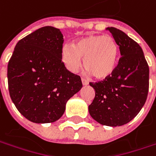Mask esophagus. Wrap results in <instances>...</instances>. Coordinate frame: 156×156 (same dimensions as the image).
I'll list each match as a JSON object with an SVG mask.
<instances>
[{
    "label": "esophagus",
    "mask_w": 156,
    "mask_h": 156,
    "mask_svg": "<svg viewBox=\"0 0 156 156\" xmlns=\"http://www.w3.org/2000/svg\"><path fill=\"white\" fill-rule=\"evenodd\" d=\"M81 82H82V85H84V86H86V85L88 84V81H87L86 79H84V78L81 79Z\"/></svg>",
    "instance_id": "esophagus-1"
}]
</instances>
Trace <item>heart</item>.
I'll use <instances>...</instances> for the list:
<instances>
[{"label": "heart", "instance_id": "heart-1", "mask_svg": "<svg viewBox=\"0 0 156 156\" xmlns=\"http://www.w3.org/2000/svg\"><path fill=\"white\" fill-rule=\"evenodd\" d=\"M66 69L77 72L83 58V66L97 79H106L116 69L119 47L110 35H88L75 41L72 46H64L61 53Z\"/></svg>", "mask_w": 156, "mask_h": 156}]
</instances>
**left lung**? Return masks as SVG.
Returning <instances> with one entry per match:
<instances>
[{
	"label": "left lung",
	"instance_id": "1",
	"mask_svg": "<svg viewBox=\"0 0 156 156\" xmlns=\"http://www.w3.org/2000/svg\"><path fill=\"white\" fill-rule=\"evenodd\" d=\"M122 57L113 75L89 85L95 91L88 106L91 117L101 125L117 127L133 120L144 106L148 93L149 68L140 45L115 27H107Z\"/></svg>",
	"mask_w": 156,
	"mask_h": 156
}]
</instances>
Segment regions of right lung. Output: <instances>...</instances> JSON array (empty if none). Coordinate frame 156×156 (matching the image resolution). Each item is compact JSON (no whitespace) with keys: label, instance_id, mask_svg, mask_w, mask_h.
<instances>
[{"label":"right lung","instance_id":"1","mask_svg":"<svg viewBox=\"0 0 156 156\" xmlns=\"http://www.w3.org/2000/svg\"><path fill=\"white\" fill-rule=\"evenodd\" d=\"M63 35L51 26L20 40L8 65L9 94L28 121L50 123L62 116L66 103L82 87L81 77L62 62Z\"/></svg>","mask_w":156,"mask_h":156}]
</instances>
